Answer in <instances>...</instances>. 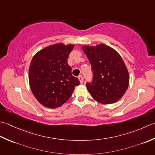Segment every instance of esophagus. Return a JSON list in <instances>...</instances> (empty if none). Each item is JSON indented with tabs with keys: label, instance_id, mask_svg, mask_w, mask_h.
Listing matches in <instances>:
<instances>
[{
	"label": "esophagus",
	"instance_id": "1",
	"mask_svg": "<svg viewBox=\"0 0 155 155\" xmlns=\"http://www.w3.org/2000/svg\"><path fill=\"white\" fill-rule=\"evenodd\" d=\"M78 79H79V80H80V83H81V84H83V82H84L83 76H82V75H80V76L78 77Z\"/></svg>",
	"mask_w": 155,
	"mask_h": 155
}]
</instances>
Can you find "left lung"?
<instances>
[{"label":"left lung","mask_w":155,"mask_h":155,"mask_svg":"<svg viewBox=\"0 0 155 155\" xmlns=\"http://www.w3.org/2000/svg\"><path fill=\"white\" fill-rule=\"evenodd\" d=\"M93 71V80L87 83L90 94L97 102L104 104L115 103L124 96L129 84L127 68L119 53L104 44L84 45Z\"/></svg>","instance_id":"obj_1"}]
</instances>
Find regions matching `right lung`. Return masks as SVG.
<instances>
[{"instance_id":"right-lung-1","label":"right lung","mask_w":155,"mask_h":155,"mask_svg":"<svg viewBox=\"0 0 155 155\" xmlns=\"http://www.w3.org/2000/svg\"><path fill=\"white\" fill-rule=\"evenodd\" d=\"M74 45L57 43L38 51L31 60L29 81L31 91L43 106L55 108L70 98L75 86L80 84L68 64Z\"/></svg>"}]
</instances>
